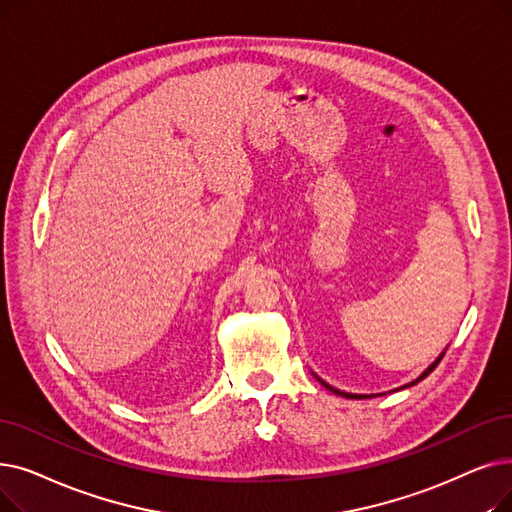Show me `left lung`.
<instances>
[{
  "instance_id": "obj_1",
  "label": "left lung",
  "mask_w": 512,
  "mask_h": 512,
  "mask_svg": "<svg viewBox=\"0 0 512 512\" xmlns=\"http://www.w3.org/2000/svg\"><path fill=\"white\" fill-rule=\"evenodd\" d=\"M441 358H443V355H439V360H441ZM439 360H435V362H433V364H431V366H429V368H427L425 372H422V374L418 376V379H416V381H412L410 385H416L418 381H422V379H425V376H429V374H431V372L435 370V366L439 364ZM320 383H322V385H324L326 389H330L332 393H337V395H341V397H349V399H358V397H366V395H355V393H345V391H339V389H335V387H330V385H326L324 381H320ZM410 385H408V387H410Z\"/></svg>"
}]
</instances>
